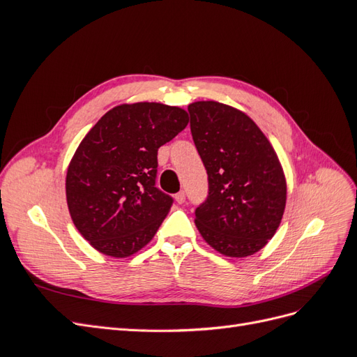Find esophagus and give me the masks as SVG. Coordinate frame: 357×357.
Wrapping results in <instances>:
<instances>
[{
    "mask_svg": "<svg viewBox=\"0 0 357 357\" xmlns=\"http://www.w3.org/2000/svg\"><path fill=\"white\" fill-rule=\"evenodd\" d=\"M176 201L178 202V204H183V202H185L186 201V193L185 192H178L177 193V195H176Z\"/></svg>",
    "mask_w": 357,
    "mask_h": 357,
    "instance_id": "1",
    "label": "esophagus"
}]
</instances>
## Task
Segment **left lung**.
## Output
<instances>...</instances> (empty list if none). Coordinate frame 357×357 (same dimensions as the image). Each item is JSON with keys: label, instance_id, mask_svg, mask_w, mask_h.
<instances>
[{"label": "left lung", "instance_id": "left-lung-1", "mask_svg": "<svg viewBox=\"0 0 357 357\" xmlns=\"http://www.w3.org/2000/svg\"><path fill=\"white\" fill-rule=\"evenodd\" d=\"M190 132L208 176L195 225L214 250L245 257L271 240L286 207V178L275 150L243 112L215 101L188 107Z\"/></svg>", "mask_w": 357, "mask_h": 357}]
</instances>
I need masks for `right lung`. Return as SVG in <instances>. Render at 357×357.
<instances>
[{
    "instance_id": "add662e5",
    "label": "right lung",
    "mask_w": 357,
    "mask_h": 357,
    "mask_svg": "<svg viewBox=\"0 0 357 357\" xmlns=\"http://www.w3.org/2000/svg\"><path fill=\"white\" fill-rule=\"evenodd\" d=\"M180 107L117 105L86 134L68 165L73 223L102 255L128 257L153 238L172 205L156 188L158 149L188 126Z\"/></svg>"
}]
</instances>
